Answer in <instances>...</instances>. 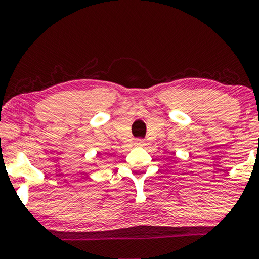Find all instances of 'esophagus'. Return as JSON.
Returning <instances> with one entry per match:
<instances>
[{
  "instance_id": "esophagus-1",
  "label": "esophagus",
  "mask_w": 259,
  "mask_h": 259,
  "mask_svg": "<svg viewBox=\"0 0 259 259\" xmlns=\"http://www.w3.org/2000/svg\"><path fill=\"white\" fill-rule=\"evenodd\" d=\"M134 145H136V146H145V145H146V141L144 139H137Z\"/></svg>"
}]
</instances>
